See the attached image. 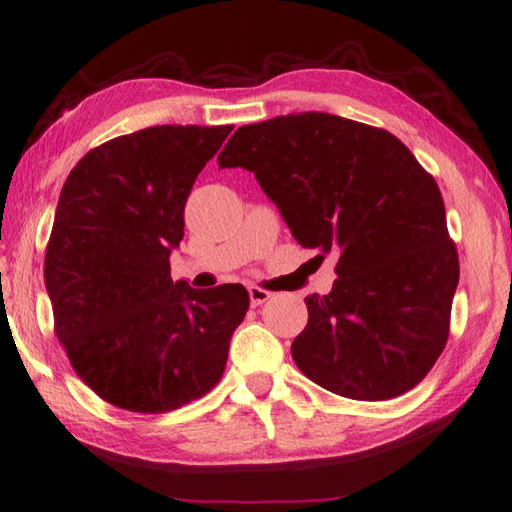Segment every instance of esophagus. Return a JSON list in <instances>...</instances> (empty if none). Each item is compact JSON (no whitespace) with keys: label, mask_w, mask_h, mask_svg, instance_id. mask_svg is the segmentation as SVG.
I'll use <instances>...</instances> for the list:
<instances>
[{"label":"esophagus","mask_w":512,"mask_h":512,"mask_svg":"<svg viewBox=\"0 0 512 512\" xmlns=\"http://www.w3.org/2000/svg\"><path fill=\"white\" fill-rule=\"evenodd\" d=\"M272 297V292H267L263 288H256V285H251L249 288V301L251 306H263V303Z\"/></svg>","instance_id":"esophagus-1"}]
</instances>
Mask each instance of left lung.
I'll return each instance as SVG.
<instances>
[{
    "label": "left lung",
    "instance_id": "left-lung-1",
    "mask_svg": "<svg viewBox=\"0 0 512 512\" xmlns=\"http://www.w3.org/2000/svg\"><path fill=\"white\" fill-rule=\"evenodd\" d=\"M218 164L251 170L297 242L337 256L333 292L306 299L292 342L301 373L353 400L414 389L450 337L459 254L436 179L405 143L301 112L242 125Z\"/></svg>",
    "mask_w": 512,
    "mask_h": 512
}]
</instances>
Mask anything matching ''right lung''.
I'll return each instance as SVG.
<instances>
[{
    "instance_id": "right-lung-1",
    "label": "right lung",
    "mask_w": 512,
    "mask_h": 512,
    "mask_svg": "<svg viewBox=\"0 0 512 512\" xmlns=\"http://www.w3.org/2000/svg\"><path fill=\"white\" fill-rule=\"evenodd\" d=\"M233 125H155L89 150L62 186L44 254L53 330L98 398L166 414L220 382L242 285L170 279L195 177Z\"/></svg>"
}]
</instances>
